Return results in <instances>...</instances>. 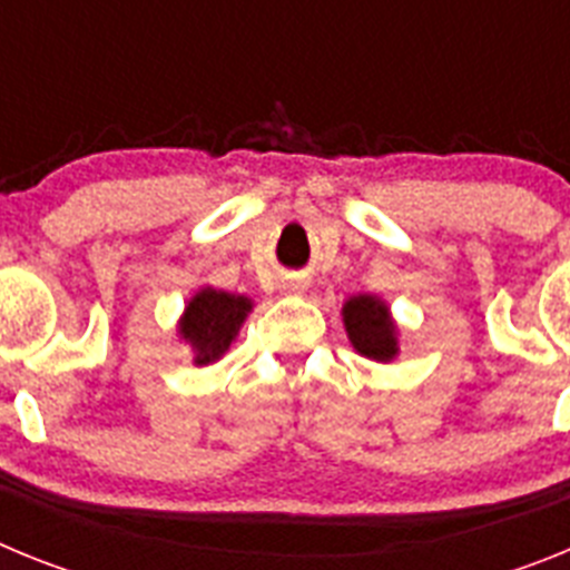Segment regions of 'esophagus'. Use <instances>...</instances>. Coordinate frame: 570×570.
Instances as JSON below:
<instances>
[{
  "instance_id": "34e87169",
  "label": "esophagus",
  "mask_w": 570,
  "mask_h": 570,
  "mask_svg": "<svg viewBox=\"0 0 570 570\" xmlns=\"http://www.w3.org/2000/svg\"><path fill=\"white\" fill-rule=\"evenodd\" d=\"M282 288H285V291H291V294H302V291H305V282H299V279H291V282H285V285H282Z\"/></svg>"
}]
</instances>
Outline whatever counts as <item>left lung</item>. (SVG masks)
<instances>
[{
    "mask_svg": "<svg viewBox=\"0 0 570 570\" xmlns=\"http://www.w3.org/2000/svg\"><path fill=\"white\" fill-rule=\"evenodd\" d=\"M345 328L362 356L387 362L396 356V328L387 316L385 302L376 296H354L345 302Z\"/></svg>",
    "mask_w": 570,
    "mask_h": 570,
    "instance_id": "1",
    "label": "left lung"
}]
</instances>
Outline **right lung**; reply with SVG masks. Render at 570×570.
I'll return each instance as SVG.
<instances>
[{
	"label": "right lung",
	"instance_id": "right-lung-1",
	"mask_svg": "<svg viewBox=\"0 0 570 570\" xmlns=\"http://www.w3.org/2000/svg\"><path fill=\"white\" fill-rule=\"evenodd\" d=\"M248 311V296L225 294V291L214 288L199 291L190 299L183 322H179V334L194 345L196 365H208L228 351Z\"/></svg>",
	"mask_w": 570,
	"mask_h": 570
}]
</instances>
